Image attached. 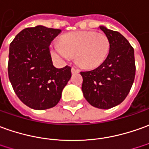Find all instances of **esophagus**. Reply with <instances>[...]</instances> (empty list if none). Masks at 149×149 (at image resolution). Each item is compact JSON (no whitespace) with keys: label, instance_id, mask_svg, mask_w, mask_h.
<instances>
[{"label":"esophagus","instance_id":"obj_1","mask_svg":"<svg viewBox=\"0 0 149 149\" xmlns=\"http://www.w3.org/2000/svg\"><path fill=\"white\" fill-rule=\"evenodd\" d=\"M71 72H72V74L79 73V69H77L76 67H74V66H73L72 68H71Z\"/></svg>","mask_w":149,"mask_h":149}]
</instances>
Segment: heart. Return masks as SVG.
<instances>
[{
	"instance_id": "b5f03b06",
	"label": "heart",
	"mask_w": 149,
	"mask_h": 149,
	"mask_svg": "<svg viewBox=\"0 0 149 149\" xmlns=\"http://www.w3.org/2000/svg\"><path fill=\"white\" fill-rule=\"evenodd\" d=\"M109 47V39L104 34L81 31L62 36L60 45H54L51 51L56 58L68 59L75 56L77 63L80 66L94 69L106 60Z\"/></svg>"
}]
</instances>
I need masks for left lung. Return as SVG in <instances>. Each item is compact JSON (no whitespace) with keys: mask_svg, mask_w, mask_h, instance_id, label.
I'll list each match as a JSON object with an SVG mask.
<instances>
[{"mask_svg":"<svg viewBox=\"0 0 149 149\" xmlns=\"http://www.w3.org/2000/svg\"><path fill=\"white\" fill-rule=\"evenodd\" d=\"M109 41V52L104 63L90 71L80 72L82 91L89 104L108 109L121 104L135 79L134 49L118 31L99 26Z\"/></svg>","mask_w":149,"mask_h":149,"instance_id":"8db88e82","label":"left lung"}]
</instances>
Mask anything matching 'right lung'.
Here are the masks:
<instances>
[{"instance_id":"right-lung-1","label":"right lung","mask_w":149,"mask_h":149,"mask_svg":"<svg viewBox=\"0 0 149 149\" xmlns=\"http://www.w3.org/2000/svg\"><path fill=\"white\" fill-rule=\"evenodd\" d=\"M61 32L41 25L27 27L10 45V83L22 102L33 109L54 107L71 77V67L57 69L52 61L49 46Z\"/></svg>"}]
</instances>
